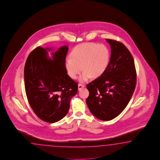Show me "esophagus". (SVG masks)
<instances>
[{
    "instance_id": "esophagus-1",
    "label": "esophagus",
    "mask_w": 160,
    "mask_h": 160,
    "mask_svg": "<svg viewBox=\"0 0 160 160\" xmlns=\"http://www.w3.org/2000/svg\"><path fill=\"white\" fill-rule=\"evenodd\" d=\"M84 87H85L84 85H83V84H79L78 87V90H81L82 88H83Z\"/></svg>"
}]
</instances>
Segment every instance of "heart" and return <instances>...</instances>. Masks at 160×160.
Here are the masks:
<instances>
[{"label": "heart", "mask_w": 160, "mask_h": 160, "mask_svg": "<svg viewBox=\"0 0 160 160\" xmlns=\"http://www.w3.org/2000/svg\"><path fill=\"white\" fill-rule=\"evenodd\" d=\"M110 51L106 46L95 43H85L78 46L71 53V58L66 59L65 68L67 74L76 79L84 71L79 78L86 82L92 76L98 78L102 75L109 64Z\"/></svg>", "instance_id": "1"}]
</instances>
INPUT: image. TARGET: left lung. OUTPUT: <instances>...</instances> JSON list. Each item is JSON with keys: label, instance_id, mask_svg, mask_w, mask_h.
<instances>
[{"label": "left lung", "instance_id": "8db88e82", "mask_svg": "<svg viewBox=\"0 0 160 160\" xmlns=\"http://www.w3.org/2000/svg\"><path fill=\"white\" fill-rule=\"evenodd\" d=\"M111 49L110 60L103 74L86 86V103L97 118L110 121L120 114L129 102L136 85L133 57L120 42L106 39Z\"/></svg>", "mask_w": 160, "mask_h": 160}]
</instances>
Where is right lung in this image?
<instances>
[{
    "label": "right lung",
    "instance_id": "add662e5",
    "mask_svg": "<svg viewBox=\"0 0 160 160\" xmlns=\"http://www.w3.org/2000/svg\"><path fill=\"white\" fill-rule=\"evenodd\" d=\"M68 48L64 46L52 59L47 50L38 47L31 52L24 67L25 92L29 103L37 116L49 123L63 118L70 108L71 98L78 92V83L67 74L65 68Z\"/></svg>",
    "mask_w": 160,
    "mask_h": 160
}]
</instances>
